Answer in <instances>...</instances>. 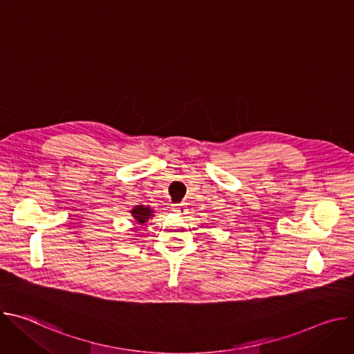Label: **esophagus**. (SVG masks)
Listing matches in <instances>:
<instances>
[{
  "instance_id": "34e87169",
  "label": "esophagus",
  "mask_w": 354,
  "mask_h": 354,
  "mask_svg": "<svg viewBox=\"0 0 354 354\" xmlns=\"http://www.w3.org/2000/svg\"><path fill=\"white\" fill-rule=\"evenodd\" d=\"M172 210L178 214H186L187 213L186 203H175V205H172Z\"/></svg>"
}]
</instances>
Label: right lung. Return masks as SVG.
<instances>
[{
  "label": "right lung",
  "instance_id": "1",
  "mask_svg": "<svg viewBox=\"0 0 354 354\" xmlns=\"http://www.w3.org/2000/svg\"><path fill=\"white\" fill-rule=\"evenodd\" d=\"M131 214L134 217V220H137V223L142 224L148 220V217L153 214V212L149 210V207H144V206H137L131 210Z\"/></svg>",
  "mask_w": 354,
  "mask_h": 354
}]
</instances>
